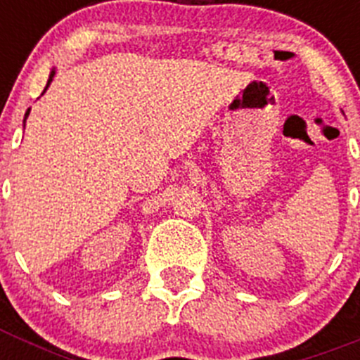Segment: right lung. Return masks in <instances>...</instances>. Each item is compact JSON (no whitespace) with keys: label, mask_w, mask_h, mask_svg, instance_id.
Instances as JSON below:
<instances>
[{"label":"right lung","mask_w":360,"mask_h":360,"mask_svg":"<svg viewBox=\"0 0 360 360\" xmlns=\"http://www.w3.org/2000/svg\"><path fill=\"white\" fill-rule=\"evenodd\" d=\"M53 73H56V72H53V70H52V73H50V77H49V82H46V88H49V86H50V82L53 81ZM46 88H44V90H43V94H44V91H46ZM28 113H30V108H28V110H27V113H25V120H27Z\"/></svg>","instance_id":"right-lung-1"}]
</instances>
